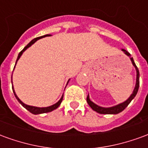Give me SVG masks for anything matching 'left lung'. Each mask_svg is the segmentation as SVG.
Wrapping results in <instances>:
<instances>
[{
  "instance_id": "left-lung-1",
  "label": "left lung",
  "mask_w": 148,
  "mask_h": 148,
  "mask_svg": "<svg viewBox=\"0 0 148 148\" xmlns=\"http://www.w3.org/2000/svg\"><path fill=\"white\" fill-rule=\"evenodd\" d=\"M121 51L124 52L125 55H127L128 57H130L131 56L130 54H129L126 50L121 49ZM130 59L131 62H132V65L134 66V67L136 68V86H135L133 92L131 94L130 97H129L125 101H124V102L121 103V104H118V105H116V106H112V107H109V108H106V107H101V106H97L95 103H93V101L90 99V96H89V94H88V96H87L86 98L87 103L89 104V106L91 107V109H93V110L96 111L97 112H98V113H101V114H117V113H120L121 112L123 111V110L129 105V103L132 101V100L133 99L134 97H136L137 92H138V90H139V86H140V72H139V70H138V68H137L135 62H134L133 58H130Z\"/></svg>"
}]
</instances>
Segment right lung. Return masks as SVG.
<instances>
[{
	"label": "right lung",
	"instance_id": "obj_1",
	"mask_svg": "<svg viewBox=\"0 0 148 148\" xmlns=\"http://www.w3.org/2000/svg\"><path fill=\"white\" fill-rule=\"evenodd\" d=\"M51 35H45V36H40V37H37V38H35L34 39H32V41H31L28 44H27L25 47H24L22 51H21L20 53H19V55H18V57H17V59H16V62H17V61L19 60V58H21V56L22 55V54L24 53L26 50H27L28 47H30L32 45V44H34L35 42H36L37 40H39V39H42V38H43V37H46V36H50ZM15 65V66H16ZM15 68V67H14ZM69 81H70V79H69ZM68 81V82H69ZM68 83V82H67ZM12 90H13V93H14V95L15 97H16V98L17 99V101H19V102L21 103L22 106H24L25 109H27V110H28V111L30 112H32V114H35V115H37V114H41V113H46V112H50L53 111V110H55V109H56L57 108H58V106H60V104H61L62 101V98H63V95L62 96V97L60 98V100L58 101V102L55 103V104H54V105H52V106H48V107H42V108H40V107H36V106H27V105H26V104H24L23 101H21V100H20V98L18 97L17 95L16 94V92H15L14 90V88H13V86H12Z\"/></svg>",
	"mask_w": 148,
	"mask_h": 148
}]
</instances>
